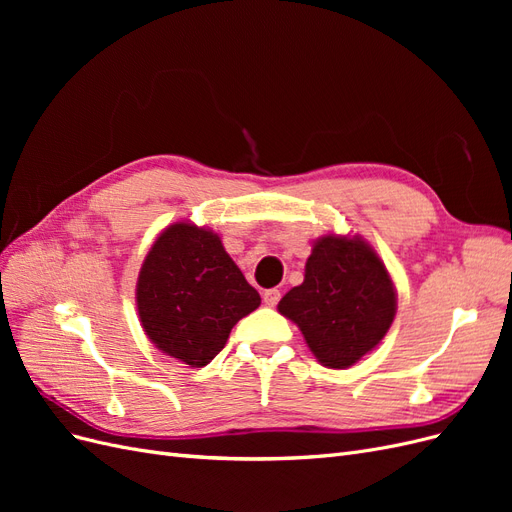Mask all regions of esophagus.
I'll return each instance as SVG.
<instances>
[{
    "label": "esophagus",
    "mask_w": 512,
    "mask_h": 512,
    "mask_svg": "<svg viewBox=\"0 0 512 512\" xmlns=\"http://www.w3.org/2000/svg\"><path fill=\"white\" fill-rule=\"evenodd\" d=\"M280 299H282V292L277 288H269L262 292V301H265L269 307H275L277 303H280Z\"/></svg>",
    "instance_id": "obj_1"
}]
</instances>
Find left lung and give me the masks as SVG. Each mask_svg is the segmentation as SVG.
Listing matches in <instances>:
<instances>
[{"instance_id": "1", "label": "left lung", "mask_w": 512, "mask_h": 512, "mask_svg": "<svg viewBox=\"0 0 512 512\" xmlns=\"http://www.w3.org/2000/svg\"><path fill=\"white\" fill-rule=\"evenodd\" d=\"M277 309L297 322L322 365L344 369L380 344L397 297L384 262L365 241L322 237L307 258L303 284L286 292Z\"/></svg>"}]
</instances>
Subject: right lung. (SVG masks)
<instances>
[{
  "label": "right lung",
  "instance_id": "right-lung-1",
  "mask_svg": "<svg viewBox=\"0 0 512 512\" xmlns=\"http://www.w3.org/2000/svg\"><path fill=\"white\" fill-rule=\"evenodd\" d=\"M260 305L218 235L173 224L151 245L136 284V307L147 337L190 367L215 359L235 324Z\"/></svg>",
  "mask_w": 512,
  "mask_h": 512
}]
</instances>
